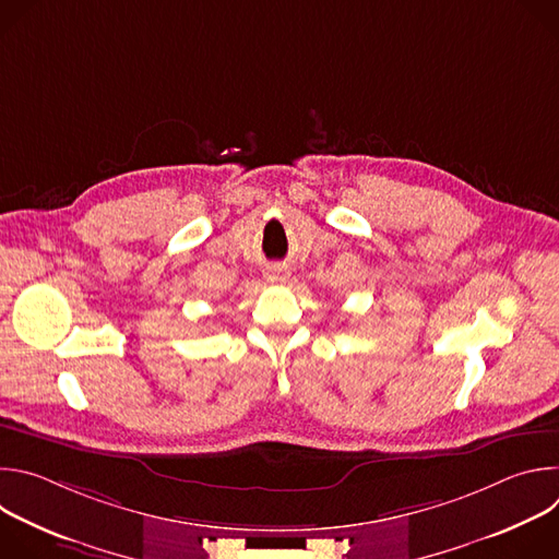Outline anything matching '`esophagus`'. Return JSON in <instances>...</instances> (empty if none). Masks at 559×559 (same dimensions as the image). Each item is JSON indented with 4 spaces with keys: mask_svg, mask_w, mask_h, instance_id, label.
I'll return each instance as SVG.
<instances>
[{
    "mask_svg": "<svg viewBox=\"0 0 559 559\" xmlns=\"http://www.w3.org/2000/svg\"><path fill=\"white\" fill-rule=\"evenodd\" d=\"M267 281H272V283H283L287 276H289V272L287 270H283V267H272V270H267Z\"/></svg>",
    "mask_w": 559,
    "mask_h": 559,
    "instance_id": "esophagus-1",
    "label": "esophagus"
}]
</instances>
